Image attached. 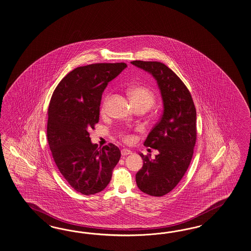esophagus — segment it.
I'll list each match as a JSON object with an SVG mask.
<instances>
[{
	"label": "esophagus",
	"mask_w": 251,
	"mask_h": 251,
	"mask_svg": "<svg viewBox=\"0 0 251 251\" xmlns=\"http://www.w3.org/2000/svg\"><path fill=\"white\" fill-rule=\"evenodd\" d=\"M121 154L122 155H128V154H132V151L129 149H122Z\"/></svg>",
	"instance_id": "34e87169"
}]
</instances>
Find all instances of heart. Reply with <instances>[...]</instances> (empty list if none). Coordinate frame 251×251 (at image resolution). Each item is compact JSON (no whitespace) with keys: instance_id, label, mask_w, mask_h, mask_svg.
<instances>
[{"instance_id":"obj_1","label":"heart","mask_w":251,"mask_h":251,"mask_svg":"<svg viewBox=\"0 0 251 251\" xmlns=\"http://www.w3.org/2000/svg\"><path fill=\"white\" fill-rule=\"evenodd\" d=\"M128 95L132 103H145L148 104L149 106H151L154 103V93L146 87H142V86L132 87L129 89ZM105 103H106V99L103 102L102 109L104 108ZM124 138L126 141H129L131 139L130 135H125Z\"/></svg>"}]
</instances>
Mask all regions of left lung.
Here are the masks:
<instances>
[{
    "mask_svg": "<svg viewBox=\"0 0 251 251\" xmlns=\"http://www.w3.org/2000/svg\"><path fill=\"white\" fill-rule=\"evenodd\" d=\"M132 65L151 74L160 89L163 115L144 143L159 153L154 159L144 155L135 175L142 192L162 197L173 190L190 165L197 140V112L190 92L167 65L160 62L133 61Z\"/></svg>",
    "mask_w": 251,
    "mask_h": 251,
    "instance_id": "1",
    "label": "left lung"
}]
</instances>
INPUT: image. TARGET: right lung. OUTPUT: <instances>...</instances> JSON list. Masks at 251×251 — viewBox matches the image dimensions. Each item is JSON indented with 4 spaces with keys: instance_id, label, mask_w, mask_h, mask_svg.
<instances>
[{
    "instance_id": "add662e5",
    "label": "right lung",
    "mask_w": 251,
    "mask_h": 251,
    "mask_svg": "<svg viewBox=\"0 0 251 251\" xmlns=\"http://www.w3.org/2000/svg\"><path fill=\"white\" fill-rule=\"evenodd\" d=\"M127 65L93 64L67 74L58 84L48 108L47 139L60 173L79 193L94 195L109 184L121 157L119 148L91 142L99 121L102 94Z\"/></svg>"
}]
</instances>
